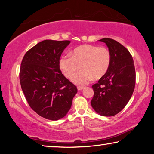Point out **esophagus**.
Returning <instances> with one entry per match:
<instances>
[{
    "label": "esophagus",
    "mask_w": 154,
    "mask_h": 154,
    "mask_svg": "<svg viewBox=\"0 0 154 154\" xmlns=\"http://www.w3.org/2000/svg\"><path fill=\"white\" fill-rule=\"evenodd\" d=\"M83 88H84L82 87V86H78V87H77V90H82L83 89Z\"/></svg>",
    "instance_id": "34e87169"
}]
</instances>
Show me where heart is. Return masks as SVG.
Returning <instances> with one entry per match:
<instances>
[{
	"label": "heart",
	"instance_id": "obj_1",
	"mask_svg": "<svg viewBox=\"0 0 154 154\" xmlns=\"http://www.w3.org/2000/svg\"><path fill=\"white\" fill-rule=\"evenodd\" d=\"M111 62V52L106 47L85 44L75 48L72 56H62L59 66L64 76L72 79L82 66L83 71L75 75L72 81L78 85H85L93 78L99 79L105 76Z\"/></svg>",
	"mask_w": 154,
	"mask_h": 154
}]
</instances>
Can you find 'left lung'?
<instances>
[{
	"mask_svg": "<svg viewBox=\"0 0 154 154\" xmlns=\"http://www.w3.org/2000/svg\"><path fill=\"white\" fill-rule=\"evenodd\" d=\"M111 52V62L106 74L92 85L91 105L103 116H113L123 109L134 92L136 80L134 61L129 51L118 41L103 38Z\"/></svg>",
	"mask_w": 154,
	"mask_h": 154,
	"instance_id": "8db88e82",
	"label": "left lung"
}]
</instances>
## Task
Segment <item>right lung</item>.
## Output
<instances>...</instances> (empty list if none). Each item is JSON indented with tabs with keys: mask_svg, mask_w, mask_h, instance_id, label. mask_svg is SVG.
I'll use <instances>...</instances> for the list:
<instances>
[{
	"mask_svg": "<svg viewBox=\"0 0 154 154\" xmlns=\"http://www.w3.org/2000/svg\"><path fill=\"white\" fill-rule=\"evenodd\" d=\"M70 41L44 40L29 49L21 63L20 81L28 105L43 118L58 120L66 116L77 87L60 70L59 60Z\"/></svg>",
	"mask_w": 154,
	"mask_h": 154,
	"instance_id": "1",
	"label": "right lung"
}]
</instances>
